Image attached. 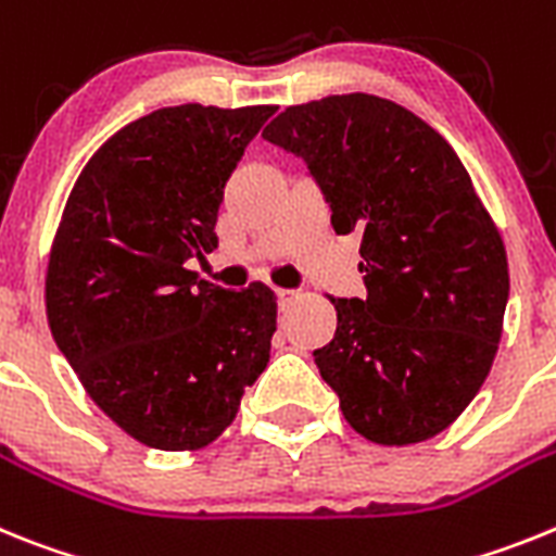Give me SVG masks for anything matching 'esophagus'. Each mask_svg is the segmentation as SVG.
<instances>
[{"label": "esophagus", "mask_w": 556, "mask_h": 556, "mask_svg": "<svg viewBox=\"0 0 556 556\" xmlns=\"http://www.w3.org/2000/svg\"><path fill=\"white\" fill-rule=\"evenodd\" d=\"M277 299H279V307H288L296 299V291H277Z\"/></svg>", "instance_id": "1"}]
</instances>
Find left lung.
Here are the masks:
<instances>
[{"mask_svg": "<svg viewBox=\"0 0 556 556\" xmlns=\"http://www.w3.org/2000/svg\"><path fill=\"white\" fill-rule=\"evenodd\" d=\"M307 164L336 235H361L366 296L332 299L313 352L346 422L378 445L437 437L490 375L509 299L498 229L445 137L375 94L291 105L263 131Z\"/></svg>", "mask_w": 556, "mask_h": 556, "instance_id": "8db88e82", "label": "left lung"}]
</instances>
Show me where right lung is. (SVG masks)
I'll list each match as a JSON object with an SVG mask.
<instances>
[{"label":"right lung","instance_id":"add662e5","mask_svg":"<svg viewBox=\"0 0 556 556\" xmlns=\"http://www.w3.org/2000/svg\"><path fill=\"white\" fill-rule=\"evenodd\" d=\"M277 105H173L119 128L66 201L47 268V318L89 397L156 451L218 439L263 375L277 296L198 279L245 144Z\"/></svg>","mask_w":556,"mask_h":556}]
</instances>
